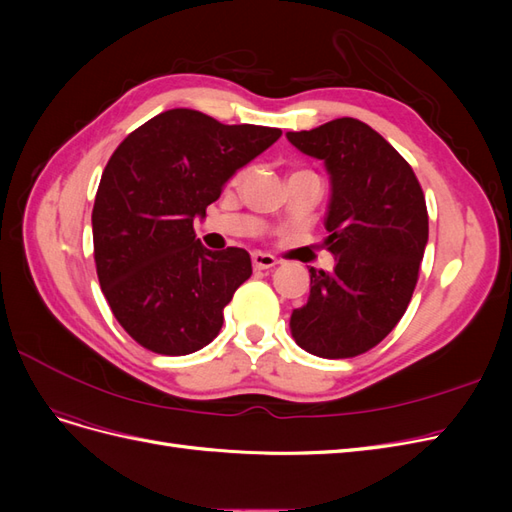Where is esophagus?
Wrapping results in <instances>:
<instances>
[{"instance_id": "34e87169", "label": "esophagus", "mask_w": 512, "mask_h": 512, "mask_svg": "<svg viewBox=\"0 0 512 512\" xmlns=\"http://www.w3.org/2000/svg\"><path fill=\"white\" fill-rule=\"evenodd\" d=\"M252 262H254L256 269H271V267L277 265V258L267 254V252H254Z\"/></svg>"}]
</instances>
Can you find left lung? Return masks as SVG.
Here are the masks:
<instances>
[{
	"mask_svg": "<svg viewBox=\"0 0 512 512\" xmlns=\"http://www.w3.org/2000/svg\"><path fill=\"white\" fill-rule=\"evenodd\" d=\"M288 141L331 175L324 245L333 271L309 269V299L290 333L322 359L359 356L406 314L429 237L425 194L412 166L367 123L342 117Z\"/></svg>",
	"mask_w": 512,
	"mask_h": 512,
	"instance_id": "left-lung-1",
	"label": "left lung"
}]
</instances>
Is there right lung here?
Returning a JSON list of instances; mask_svg holds the SVG:
<instances>
[{
	"instance_id": "right-lung-1",
	"label": "right lung",
	"mask_w": 512,
	"mask_h": 512,
	"mask_svg": "<svg viewBox=\"0 0 512 512\" xmlns=\"http://www.w3.org/2000/svg\"><path fill=\"white\" fill-rule=\"evenodd\" d=\"M280 136V128L224 126L192 108H170L115 149L91 213L94 258L113 316L134 342L181 356L218 337L252 260L241 247L207 250L194 220Z\"/></svg>"
}]
</instances>
